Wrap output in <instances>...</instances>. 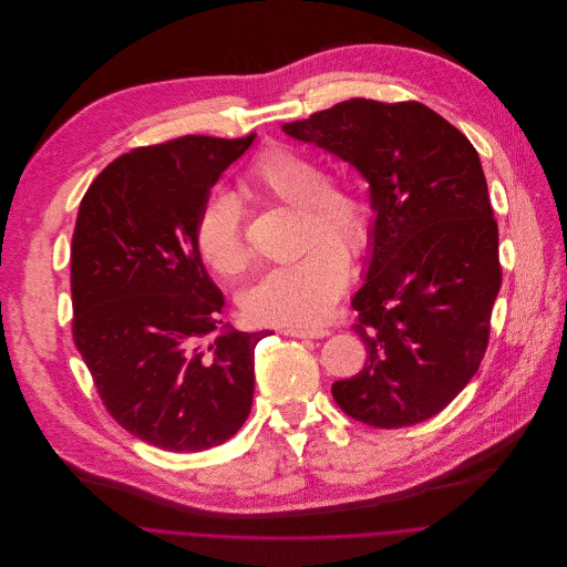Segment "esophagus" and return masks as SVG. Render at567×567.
Segmentation results:
<instances>
[{
  "mask_svg": "<svg viewBox=\"0 0 567 567\" xmlns=\"http://www.w3.org/2000/svg\"><path fill=\"white\" fill-rule=\"evenodd\" d=\"M286 337H299V339H321L328 334L326 328H284Z\"/></svg>",
  "mask_w": 567,
  "mask_h": 567,
  "instance_id": "1",
  "label": "esophagus"
}]
</instances>
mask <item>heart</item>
<instances>
[{"instance_id":"b5f03b06","label":"heart","mask_w":567,"mask_h":567,"mask_svg":"<svg viewBox=\"0 0 567 567\" xmlns=\"http://www.w3.org/2000/svg\"><path fill=\"white\" fill-rule=\"evenodd\" d=\"M244 183L268 198L299 207V257L272 266L244 295V312L255 323L312 326L332 308L349 281V256L362 257L375 235V212L367 194L349 178L323 176L308 152L286 143L259 150ZM196 248L218 275L235 277L248 266V246L235 198L212 192L196 216Z\"/></svg>"}]
</instances>
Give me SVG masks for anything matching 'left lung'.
<instances>
[{"instance_id":"8db88e82","label":"left lung","mask_w":567,"mask_h":567,"mask_svg":"<svg viewBox=\"0 0 567 567\" xmlns=\"http://www.w3.org/2000/svg\"><path fill=\"white\" fill-rule=\"evenodd\" d=\"M284 132L351 163L375 212L367 281L353 297L367 362L332 384L334 402L378 429L433 417L476 375L503 281L478 152L415 100L353 97Z\"/></svg>"}]
</instances>
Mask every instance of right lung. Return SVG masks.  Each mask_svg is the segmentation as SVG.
Wrapping results in <instances>:
<instances>
[{"instance_id": "right-lung-1", "label": "right lung", "mask_w": 567, "mask_h": 567, "mask_svg": "<svg viewBox=\"0 0 567 567\" xmlns=\"http://www.w3.org/2000/svg\"><path fill=\"white\" fill-rule=\"evenodd\" d=\"M252 141L183 136L132 150L80 203L73 342L109 415L158 449L216 446L252 409L255 349L270 330L219 327L223 292L194 237L212 185Z\"/></svg>"}]
</instances>
